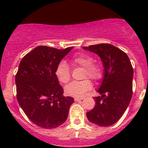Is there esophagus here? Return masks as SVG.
<instances>
[{
    "label": "esophagus",
    "mask_w": 148,
    "mask_h": 148,
    "mask_svg": "<svg viewBox=\"0 0 148 148\" xmlns=\"http://www.w3.org/2000/svg\"><path fill=\"white\" fill-rule=\"evenodd\" d=\"M84 99V97H75L74 98V101L75 102H77V101H79V100H82V99Z\"/></svg>",
    "instance_id": "esophagus-1"
}]
</instances>
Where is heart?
I'll return each mask as SVG.
<instances>
[{"instance_id": "obj_1", "label": "heart", "mask_w": 148, "mask_h": 148, "mask_svg": "<svg viewBox=\"0 0 148 148\" xmlns=\"http://www.w3.org/2000/svg\"><path fill=\"white\" fill-rule=\"evenodd\" d=\"M94 59L91 55L86 53H79L74 55L71 59V64L74 66L84 67L82 78H89L98 80L102 77V69L100 64L93 62ZM55 74L58 80L62 84H66L71 78V71L67 63L62 61L58 64L55 70ZM92 87V84L88 79L82 81L72 82L65 86V93L74 97H82L87 91Z\"/></svg>"}]
</instances>
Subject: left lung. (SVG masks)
I'll return each instance as SVG.
<instances>
[{
    "instance_id": "8db88e82",
    "label": "left lung",
    "mask_w": 148,
    "mask_h": 148,
    "mask_svg": "<svg viewBox=\"0 0 148 148\" xmlns=\"http://www.w3.org/2000/svg\"><path fill=\"white\" fill-rule=\"evenodd\" d=\"M86 51L97 54L102 59L104 77L94 97L95 107L86 112L89 122L101 127L114 125L126 111L132 96L133 69L127 55L112 44L84 46Z\"/></svg>"
}]
</instances>
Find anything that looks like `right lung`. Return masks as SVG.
Here are the masks:
<instances>
[{
	"label": "right lung",
	"instance_id": "1",
	"mask_svg": "<svg viewBox=\"0 0 148 148\" xmlns=\"http://www.w3.org/2000/svg\"><path fill=\"white\" fill-rule=\"evenodd\" d=\"M72 48L38 46L19 64L16 75L18 102L28 118L40 127H57L68 117L74 98L63 96L55 70Z\"/></svg>",
	"mask_w": 148,
	"mask_h": 148
}]
</instances>
